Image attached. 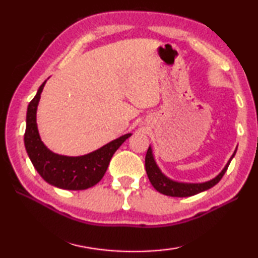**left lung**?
Listing matches in <instances>:
<instances>
[{
    "instance_id": "8db88e82",
    "label": "left lung",
    "mask_w": 258,
    "mask_h": 258,
    "mask_svg": "<svg viewBox=\"0 0 258 258\" xmlns=\"http://www.w3.org/2000/svg\"><path fill=\"white\" fill-rule=\"evenodd\" d=\"M235 152L230 158L229 163L226 164V166L223 168V171L218 174L215 178H213V180L205 183H180L169 180V178L166 177L164 174L160 172V169L158 168V166H157L154 159V156H152L151 148L149 147V149H148L146 155V171L152 186H154L157 191H159L160 194L171 196V197H191V196H195L203 191H206L208 189H211V187H213L215 184H217V183L221 181V178L223 177L226 169L229 167L230 161L233 158Z\"/></svg>"
}]
</instances>
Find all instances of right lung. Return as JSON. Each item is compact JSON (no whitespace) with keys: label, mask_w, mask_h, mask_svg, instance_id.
Returning a JSON list of instances; mask_svg holds the SVG:
<instances>
[{"label":"right lung","mask_w":258,"mask_h":258,"mask_svg":"<svg viewBox=\"0 0 258 258\" xmlns=\"http://www.w3.org/2000/svg\"><path fill=\"white\" fill-rule=\"evenodd\" d=\"M45 82L28 104L24 138L26 150L34 167L47 183L66 190L89 189L103 177L112 155L132 134H125L100 149L80 157L61 156L50 151L41 141L36 124L37 104Z\"/></svg>","instance_id":"add662e5"}]
</instances>
